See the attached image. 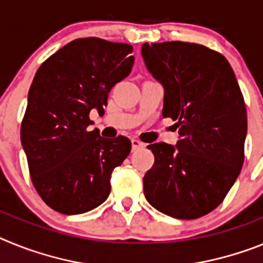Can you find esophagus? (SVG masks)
Masks as SVG:
<instances>
[{
    "label": "esophagus",
    "mask_w": 263,
    "mask_h": 263,
    "mask_svg": "<svg viewBox=\"0 0 263 263\" xmlns=\"http://www.w3.org/2000/svg\"><path fill=\"white\" fill-rule=\"evenodd\" d=\"M131 144H132V149H134V151L144 147V143H141V141L138 140V139H132Z\"/></svg>",
    "instance_id": "obj_1"
}]
</instances>
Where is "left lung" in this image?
Masks as SVG:
<instances>
[{
    "mask_svg": "<svg viewBox=\"0 0 263 263\" xmlns=\"http://www.w3.org/2000/svg\"><path fill=\"white\" fill-rule=\"evenodd\" d=\"M148 72L164 88L163 116L176 120V145L154 143L144 195L161 213L198 218L222 202L241 172L248 118L228 59L189 42L144 43Z\"/></svg>",
    "mask_w": 263,
    "mask_h": 263,
    "instance_id": "obj_1",
    "label": "left lung"
}]
</instances>
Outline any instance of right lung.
Wrapping results in <instances>:
<instances>
[{"label": "right lung", "mask_w": 263, "mask_h": 263, "mask_svg": "<svg viewBox=\"0 0 263 263\" xmlns=\"http://www.w3.org/2000/svg\"><path fill=\"white\" fill-rule=\"evenodd\" d=\"M132 46L99 38L67 43L38 68L29 90L21 143L31 181L54 211L81 214L103 204L111 173L131 152L128 138L90 131L111 88L129 75Z\"/></svg>", "instance_id": "right-lung-1"}]
</instances>
